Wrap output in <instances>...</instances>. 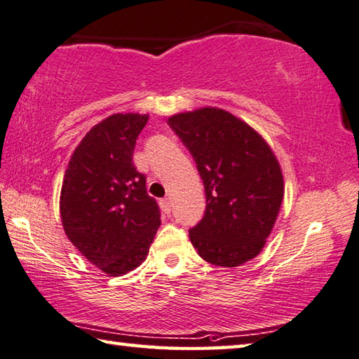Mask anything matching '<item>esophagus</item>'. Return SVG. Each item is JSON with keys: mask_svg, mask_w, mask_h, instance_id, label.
<instances>
[{"mask_svg": "<svg viewBox=\"0 0 359 359\" xmlns=\"http://www.w3.org/2000/svg\"><path fill=\"white\" fill-rule=\"evenodd\" d=\"M159 205H161V208H162L163 212H165V215H170V211H172V202H170L168 197L162 198L161 202H159Z\"/></svg>", "mask_w": 359, "mask_h": 359, "instance_id": "esophagus-1", "label": "esophagus"}]
</instances>
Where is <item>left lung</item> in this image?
<instances>
[{"mask_svg":"<svg viewBox=\"0 0 359 359\" xmlns=\"http://www.w3.org/2000/svg\"><path fill=\"white\" fill-rule=\"evenodd\" d=\"M197 163L206 210L189 230L203 260L233 268L265 246L284 197V178L268 143L231 113L206 107L168 118Z\"/></svg>","mask_w":359,"mask_h":359,"instance_id":"8db88e82","label":"left lung"}]
</instances>
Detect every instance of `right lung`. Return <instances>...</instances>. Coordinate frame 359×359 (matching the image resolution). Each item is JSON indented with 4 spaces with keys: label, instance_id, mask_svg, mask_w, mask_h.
Instances as JSON below:
<instances>
[{
    "label": "right lung",
    "instance_id": "obj_1",
    "mask_svg": "<svg viewBox=\"0 0 359 359\" xmlns=\"http://www.w3.org/2000/svg\"><path fill=\"white\" fill-rule=\"evenodd\" d=\"M148 115L116 113L94 126L75 148L61 187L60 211L69 240L110 276L147 259L161 225L147 176L132 156Z\"/></svg>",
    "mask_w": 359,
    "mask_h": 359
}]
</instances>
